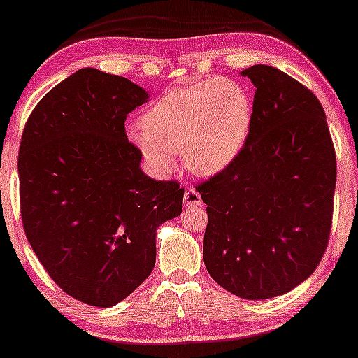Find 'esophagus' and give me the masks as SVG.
<instances>
[{
	"mask_svg": "<svg viewBox=\"0 0 358 358\" xmlns=\"http://www.w3.org/2000/svg\"><path fill=\"white\" fill-rule=\"evenodd\" d=\"M185 206L191 208V206H201V196L200 194L195 191V189H187V191L185 192Z\"/></svg>",
	"mask_w": 358,
	"mask_h": 358,
	"instance_id": "1",
	"label": "esophagus"
}]
</instances>
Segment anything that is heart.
Segmentation results:
<instances>
[{"instance_id": "b5f03b06", "label": "heart", "mask_w": 358, "mask_h": 358, "mask_svg": "<svg viewBox=\"0 0 358 358\" xmlns=\"http://www.w3.org/2000/svg\"><path fill=\"white\" fill-rule=\"evenodd\" d=\"M254 103L240 83L208 78L166 90L129 127L127 136L158 173H169L181 150L195 175L212 177L231 166L246 146Z\"/></svg>"}]
</instances>
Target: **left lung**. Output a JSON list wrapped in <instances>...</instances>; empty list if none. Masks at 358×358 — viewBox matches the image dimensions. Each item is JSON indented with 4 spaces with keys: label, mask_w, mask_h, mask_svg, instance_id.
Listing matches in <instances>:
<instances>
[{
    "label": "left lung",
    "mask_w": 358,
    "mask_h": 358,
    "mask_svg": "<svg viewBox=\"0 0 358 358\" xmlns=\"http://www.w3.org/2000/svg\"><path fill=\"white\" fill-rule=\"evenodd\" d=\"M255 87L237 159L196 191L208 204L209 275L246 300L283 295L320 263L332 223L336 150L317 96L277 67L240 72Z\"/></svg>",
    "instance_id": "8db88e82"
}]
</instances>
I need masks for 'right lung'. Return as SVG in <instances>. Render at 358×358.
<instances>
[{
    "instance_id": "1",
    "label": "right lung",
    "mask_w": 358,
    "mask_h": 358,
    "mask_svg": "<svg viewBox=\"0 0 358 358\" xmlns=\"http://www.w3.org/2000/svg\"><path fill=\"white\" fill-rule=\"evenodd\" d=\"M148 101L131 80L85 67L41 98L21 136L26 237L52 280L90 306H115L150 275L157 229L183 209L185 189L148 177L127 141V113Z\"/></svg>"
}]
</instances>
